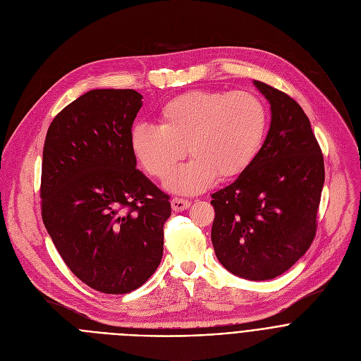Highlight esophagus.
Wrapping results in <instances>:
<instances>
[{"label":"esophagus","instance_id":"34e87169","mask_svg":"<svg viewBox=\"0 0 361 361\" xmlns=\"http://www.w3.org/2000/svg\"><path fill=\"white\" fill-rule=\"evenodd\" d=\"M190 201L188 200H184V198H180V197H174L171 200V207L174 212H184L190 207Z\"/></svg>","mask_w":361,"mask_h":361}]
</instances>
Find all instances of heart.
Wrapping results in <instances>:
<instances>
[{
  "mask_svg": "<svg viewBox=\"0 0 361 361\" xmlns=\"http://www.w3.org/2000/svg\"><path fill=\"white\" fill-rule=\"evenodd\" d=\"M266 131L267 110L257 95L194 90L166 102L157 127L134 126L130 147L141 169L159 180H166L188 152L192 160L170 177L167 187L195 194L217 176H240L259 154Z\"/></svg>",
  "mask_w": 361,
  "mask_h": 361,
  "instance_id": "b5f03b06",
  "label": "heart"
}]
</instances>
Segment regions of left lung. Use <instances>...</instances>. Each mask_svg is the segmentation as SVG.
Wrapping results in <instances>:
<instances>
[{
	"label": "left lung",
	"instance_id": "8db88e82",
	"mask_svg": "<svg viewBox=\"0 0 361 361\" xmlns=\"http://www.w3.org/2000/svg\"><path fill=\"white\" fill-rule=\"evenodd\" d=\"M270 102L271 123L252 163L212 197V241L230 273L271 280L312 245L324 160L310 120L286 92L252 81Z\"/></svg>",
	"mask_w": 361,
	"mask_h": 361
}]
</instances>
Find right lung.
<instances>
[{"label":"right lung","mask_w":361,"mask_h":361,"mask_svg":"<svg viewBox=\"0 0 361 361\" xmlns=\"http://www.w3.org/2000/svg\"><path fill=\"white\" fill-rule=\"evenodd\" d=\"M134 90H91L51 123L42 151L44 226L67 267L91 288L126 294L163 259L169 195L130 147L142 106Z\"/></svg>","instance_id":"right-lung-1"}]
</instances>
